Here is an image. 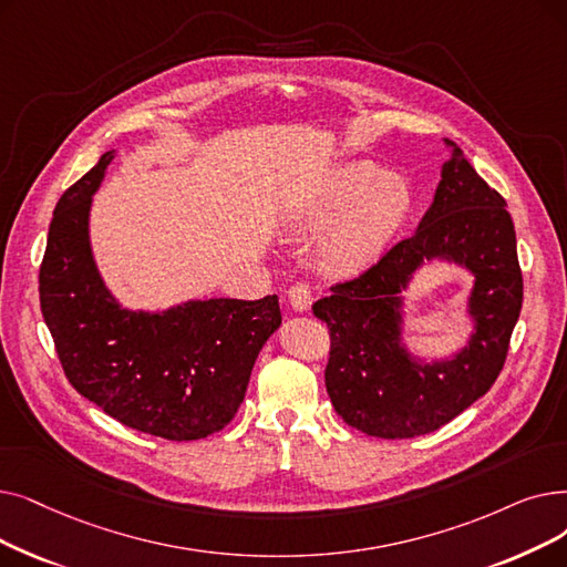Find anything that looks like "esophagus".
<instances>
[{
  "instance_id": "obj_1",
  "label": "esophagus",
  "mask_w": 567,
  "mask_h": 567,
  "mask_svg": "<svg viewBox=\"0 0 567 567\" xmlns=\"http://www.w3.org/2000/svg\"><path fill=\"white\" fill-rule=\"evenodd\" d=\"M287 299L291 303V308L297 312H308L310 306H312V291L306 282H297L291 285L289 291H287Z\"/></svg>"
}]
</instances>
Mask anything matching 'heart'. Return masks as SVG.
Returning a JSON list of instances; mask_svg holds the SVG:
<instances>
[{
    "mask_svg": "<svg viewBox=\"0 0 567 567\" xmlns=\"http://www.w3.org/2000/svg\"><path fill=\"white\" fill-rule=\"evenodd\" d=\"M412 204L408 183L382 174L371 162H350L333 168L303 215V231L324 234L351 213L324 248L327 268L340 276L359 274L386 248L403 225Z\"/></svg>",
    "mask_w": 567,
    "mask_h": 567,
    "instance_id": "obj_1",
    "label": "heart"
}]
</instances>
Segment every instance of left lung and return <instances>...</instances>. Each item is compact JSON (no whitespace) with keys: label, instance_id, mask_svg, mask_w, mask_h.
<instances>
[{"label":"left lung","instance_id":"8db88e82","mask_svg":"<svg viewBox=\"0 0 567 567\" xmlns=\"http://www.w3.org/2000/svg\"><path fill=\"white\" fill-rule=\"evenodd\" d=\"M445 143L452 157L442 164L433 204L416 231L312 303L331 336L329 399L342 422L365 435H426L471 408L501 375L522 312L524 278L507 204L461 147ZM424 258L454 260L476 276L468 300L476 322L472 340L452 360L431 364L410 358L400 338V291Z\"/></svg>","mask_w":567,"mask_h":567}]
</instances>
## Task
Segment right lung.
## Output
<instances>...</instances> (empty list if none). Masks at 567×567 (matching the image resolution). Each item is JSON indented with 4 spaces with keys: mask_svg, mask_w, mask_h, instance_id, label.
I'll list each match as a JSON object with an SVG mask.
<instances>
[{
    "mask_svg": "<svg viewBox=\"0 0 567 567\" xmlns=\"http://www.w3.org/2000/svg\"><path fill=\"white\" fill-rule=\"evenodd\" d=\"M113 151L55 206L39 299L64 375L81 396L134 431L199 440L238 412L252 365L280 322L278 297L187 301L164 312L125 310L92 259L87 219Z\"/></svg>",
    "mask_w": 567,
    "mask_h": 567,
    "instance_id": "obj_1",
    "label": "right lung"
}]
</instances>
